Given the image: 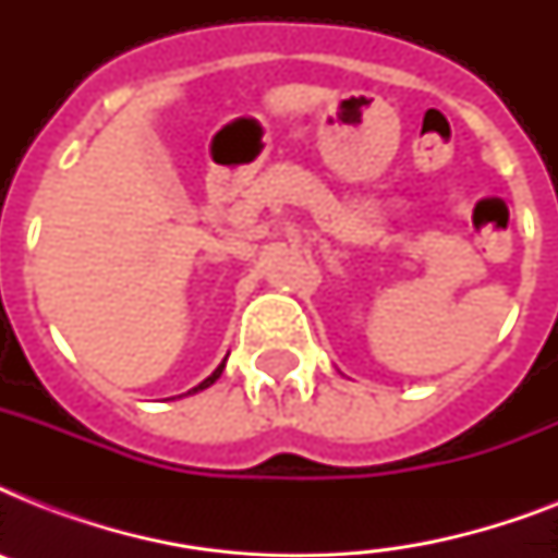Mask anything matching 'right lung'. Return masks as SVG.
Here are the masks:
<instances>
[{"mask_svg": "<svg viewBox=\"0 0 558 558\" xmlns=\"http://www.w3.org/2000/svg\"><path fill=\"white\" fill-rule=\"evenodd\" d=\"M222 367H226V362H222V365H219V367H217V371L210 373L208 379H205V381H199V385H196V388H193V390H202V388H208V385H214V381H217V379H219V373H222Z\"/></svg>", "mask_w": 558, "mask_h": 558, "instance_id": "obj_1", "label": "right lung"}]
</instances>
